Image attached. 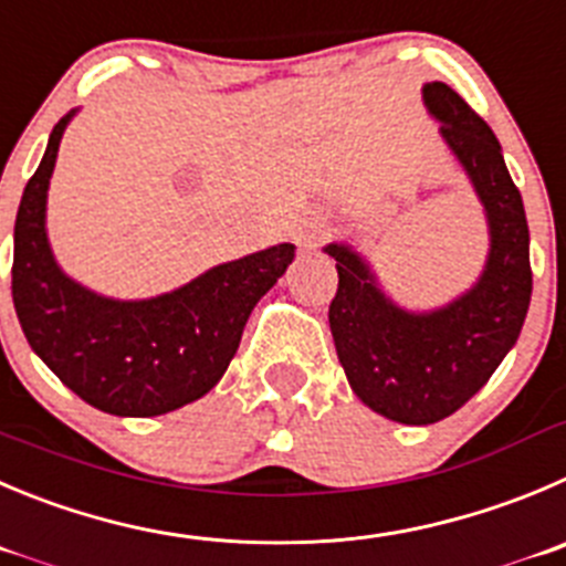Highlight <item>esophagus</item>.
Returning a JSON list of instances; mask_svg holds the SVG:
<instances>
[{
  "label": "esophagus",
  "mask_w": 566,
  "mask_h": 566,
  "mask_svg": "<svg viewBox=\"0 0 566 566\" xmlns=\"http://www.w3.org/2000/svg\"><path fill=\"white\" fill-rule=\"evenodd\" d=\"M325 235H327V224L325 222H311V224H305V228L297 233V244L308 247V250H311V247L319 244Z\"/></svg>",
  "instance_id": "esophagus-1"
}]
</instances>
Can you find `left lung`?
<instances>
[{
    "label": "left lung",
    "mask_w": 566,
    "mask_h": 566,
    "mask_svg": "<svg viewBox=\"0 0 566 566\" xmlns=\"http://www.w3.org/2000/svg\"><path fill=\"white\" fill-rule=\"evenodd\" d=\"M422 96L486 208L492 250L481 280L444 308L408 314L349 247H325L338 269L327 311L338 360L355 395L402 424L439 422L481 391L520 338L534 289L525 208L500 142L450 85L428 83Z\"/></svg>",
    "instance_id": "left-lung-1"
}]
</instances>
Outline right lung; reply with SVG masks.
<instances>
[{"label":"right lung","mask_w":566,"mask_h":566,"mask_svg":"<svg viewBox=\"0 0 566 566\" xmlns=\"http://www.w3.org/2000/svg\"><path fill=\"white\" fill-rule=\"evenodd\" d=\"M69 116L21 193L13 230V305L38 358L88 406L158 417L219 384L258 300L294 261L292 244L208 269L188 286L138 303L99 297L57 269L46 241V188Z\"/></svg>","instance_id":"1"}]
</instances>
